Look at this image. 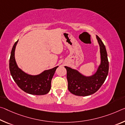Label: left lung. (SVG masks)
Returning <instances> with one entry per match:
<instances>
[{"instance_id":"1","label":"left lung","mask_w":125,"mask_h":125,"mask_svg":"<svg viewBox=\"0 0 125 125\" xmlns=\"http://www.w3.org/2000/svg\"><path fill=\"white\" fill-rule=\"evenodd\" d=\"M96 38L100 45L101 63L95 73L86 76L76 70L64 66L67 72L68 90L76 96H87L94 94L101 87L108 75L109 65L106 47L99 37L96 35Z\"/></svg>"}]
</instances>
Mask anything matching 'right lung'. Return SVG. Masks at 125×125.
<instances>
[{
	"label": "right lung",
	"mask_w": 125,
	"mask_h": 125,
	"mask_svg": "<svg viewBox=\"0 0 125 125\" xmlns=\"http://www.w3.org/2000/svg\"><path fill=\"white\" fill-rule=\"evenodd\" d=\"M18 40L14 44L9 59V70L14 81L19 87L25 92L31 94L43 95L49 92L51 81L58 66L45 70L37 75L28 74L20 69L15 59V47Z\"/></svg>",
	"instance_id": "add662e5"
}]
</instances>
